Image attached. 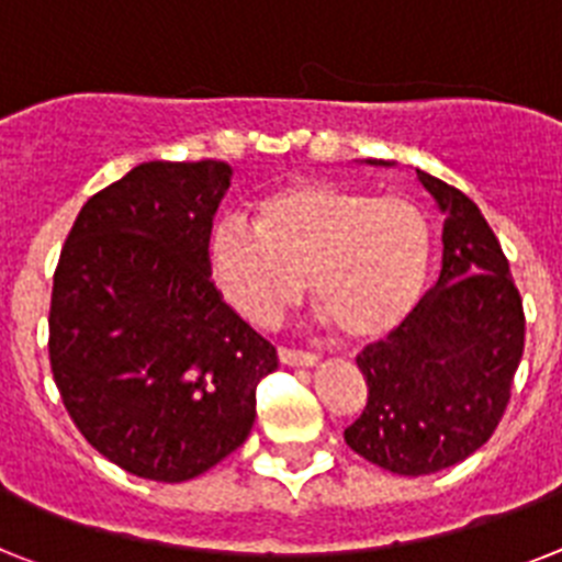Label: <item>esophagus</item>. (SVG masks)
Listing matches in <instances>:
<instances>
[{
	"label": "esophagus",
	"mask_w": 562,
	"mask_h": 562,
	"mask_svg": "<svg viewBox=\"0 0 562 562\" xmlns=\"http://www.w3.org/2000/svg\"><path fill=\"white\" fill-rule=\"evenodd\" d=\"M280 360L285 362V366H317V353H311V351H300V348H280Z\"/></svg>",
	"instance_id": "1"
}]
</instances>
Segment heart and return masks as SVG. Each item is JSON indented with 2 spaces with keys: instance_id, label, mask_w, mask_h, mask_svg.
I'll use <instances>...</instances> for the list:
<instances>
[{
  "instance_id": "heart-1",
  "label": "heart",
  "mask_w": 562,
  "mask_h": 562,
  "mask_svg": "<svg viewBox=\"0 0 562 562\" xmlns=\"http://www.w3.org/2000/svg\"><path fill=\"white\" fill-rule=\"evenodd\" d=\"M431 254V223L417 202L334 182L277 188L254 205V228L223 220L209 239L211 273L245 319L273 325L311 277L319 308L357 342L405 323Z\"/></svg>"
}]
</instances>
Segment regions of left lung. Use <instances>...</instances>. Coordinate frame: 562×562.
<instances>
[{"mask_svg": "<svg viewBox=\"0 0 562 562\" xmlns=\"http://www.w3.org/2000/svg\"><path fill=\"white\" fill-rule=\"evenodd\" d=\"M442 223V268L400 328L357 357L369 403L346 442L369 463L419 477L488 442L512 397L526 342L520 291L480 209L417 171Z\"/></svg>", "mask_w": 562, "mask_h": 562, "instance_id": "obj_1", "label": "left lung"}]
</instances>
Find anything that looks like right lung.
Instances as JSON below:
<instances>
[{
	"instance_id": "obj_1",
	"label": "right lung",
	"mask_w": 562,
	"mask_h": 562,
	"mask_svg": "<svg viewBox=\"0 0 562 562\" xmlns=\"http://www.w3.org/2000/svg\"><path fill=\"white\" fill-rule=\"evenodd\" d=\"M231 165L143 162L85 202L50 294V371L82 437L128 474L182 483L237 451L277 369L211 282Z\"/></svg>"
}]
</instances>
